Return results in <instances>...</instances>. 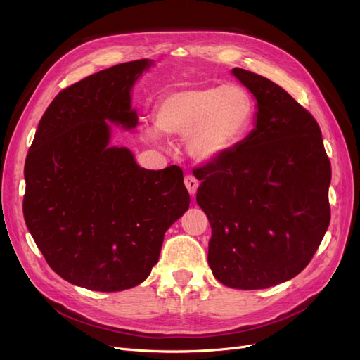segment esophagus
<instances>
[{
	"mask_svg": "<svg viewBox=\"0 0 360 360\" xmlns=\"http://www.w3.org/2000/svg\"><path fill=\"white\" fill-rule=\"evenodd\" d=\"M184 186H186V189L193 197L195 192H197V189H198V180L195 179L193 176H186V177H184Z\"/></svg>",
	"mask_w": 360,
	"mask_h": 360,
	"instance_id": "obj_1",
	"label": "esophagus"
}]
</instances>
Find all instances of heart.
<instances>
[{
  "instance_id": "1",
  "label": "heart",
  "mask_w": 360,
  "mask_h": 360,
  "mask_svg": "<svg viewBox=\"0 0 360 360\" xmlns=\"http://www.w3.org/2000/svg\"><path fill=\"white\" fill-rule=\"evenodd\" d=\"M249 96L236 85L193 86L172 91L155 108V127L143 129V139L160 144L159 131L186 138L191 158L210 162L226 155L252 122Z\"/></svg>"
}]
</instances>
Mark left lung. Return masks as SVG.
I'll list each match as a JSON object with an SVG mask.
<instances>
[{
  "mask_svg": "<svg viewBox=\"0 0 360 360\" xmlns=\"http://www.w3.org/2000/svg\"><path fill=\"white\" fill-rule=\"evenodd\" d=\"M254 129L226 155L195 169L209 217V266L224 285L259 290L308 266L330 221V162L315 118L270 79L243 69Z\"/></svg>",
  "mask_w": 360,
  "mask_h": 360,
  "instance_id": "obj_1",
  "label": "left lung"
}]
</instances>
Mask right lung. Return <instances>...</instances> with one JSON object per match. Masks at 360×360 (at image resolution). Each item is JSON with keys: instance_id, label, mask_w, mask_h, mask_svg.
Listing matches in <instances>:
<instances>
[{"instance_id": "obj_1", "label": "right lung", "mask_w": 360, "mask_h": 360, "mask_svg": "<svg viewBox=\"0 0 360 360\" xmlns=\"http://www.w3.org/2000/svg\"><path fill=\"white\" fill-rule=\"evenodd\" d=\"M153 60L122 63L63 90L25 160L24 217L51 269L73 285L123 291L144 282L168 228L189 209L177 165L141 168L112 126L134 130L132 93Z\"/></svg>"}]
</instances>
